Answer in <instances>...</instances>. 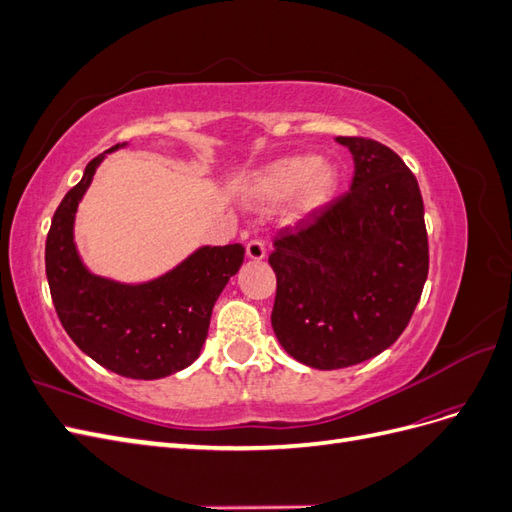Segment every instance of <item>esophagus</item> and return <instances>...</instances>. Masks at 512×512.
Instances as JSON below:
<instances>
[{
    "label": "esophagus",
    "instance_id": "obj_1",
    "mask_svg": "<svg viewBox=\"0 0 512 512\" xmlns=\"http://www.w3.org/2000/svg\"><path fill=\"white\" fill-rule=\"evenodd\" d=\"M245 254H247V258H250V260H262V258H265V254H267V245H265V241H260V239L247 241V245H245Z\"/></svg>",
    "mask_w": 512,
    "mask_h": 512
}]
</instances>
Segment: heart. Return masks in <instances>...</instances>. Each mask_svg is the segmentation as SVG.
<instances>
[{
	"instance_id": "1",
	"label": "heart",
	"mask_w": 512,
	"mask_h": 512,
	"mask_svg": "<svg viewBox=\"0 0 512 512\" xmlns=\"http://www.w3.org/2000/svg\"><path fill=\"white\" fill-rule=\"evenodd\" d=\"M337 190V170L318 156H288L256 170L250 194L256 203L275 205L294 194L292 215L297 220L312 218L327 207Z\"/></svg>"
}]
</instances>
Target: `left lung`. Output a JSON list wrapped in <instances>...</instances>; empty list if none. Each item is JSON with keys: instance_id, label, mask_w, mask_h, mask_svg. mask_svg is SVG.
<instances>
[{"instance_id": "8db88e82", "label": "left lung", "mask_w": 512, "mask_h": 512, "mask_svg": "<svg viewBox=\"0 0 512 512\" xmlns=\"http://www.w3.org/2000/svg\"><path fill=\"white\" fill-rule=\"evenodd\" d=\"M350 149V192L297 228H282L269 265L271 324L284 350L314 369L363 363L395 344L429 271L423 196L393 149L337 136Z\"/></svg>"}]
</instances>
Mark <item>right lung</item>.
<instances>
[{
    "label": "right lung",
    "mask_w": 512,
    "mask_h": 512,
    "mask_svg": "<svg viewBox=\"0 0 512 512\" xmlns=\"http://www.w3.org/2000/svg\"><path fill=\"white\" fill-rule=\"evenodd\" d=\"M102 160L87 164L53 215L44 247L46 280L61 324L87 356L119 376L158 380L198 359L213 305L239 271L245 247L205 245L147 284H119L89 273L74 245V213Z\"/></svg>",
    "instance_id": "add662e5"
}]
</instances>
